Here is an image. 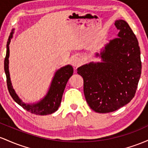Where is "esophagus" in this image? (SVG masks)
<instances>
[{
    "label": "esophagus",
    "mask_w": 148,
    "mask_h": 148,
    "mask_svg": "<svg viewBox=\"0 0 148 148\" xmlns=\"http://www.w3.org/2000/svg\"><path fill=\"white\" fill-rule=\"evenodd\" d=\"M71 64L74 67H77V66H79L81 64L80 59L77 57V56H75V57L73 58L72 60H71Z\"/></svg>",
    "instance_id": "1"
}]
</instances>
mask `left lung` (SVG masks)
Returning a JSON list of instances; mask_svg holds the SVG:
<instances>
[{"label":"left lung","mask_w":148,"mask_h":148,"mask_svg":"<svg viewBox=\"0 0 148 148\" xmlns=\"http://www.w3.org/2000/svg\"><path fill=\"white\" fill-rule=\"evenodd\" d=\"M117 38L109 41L100 54L101 62H90L77 69L84 79L88 105L96 112L107 113L127 105L135 96L141 74L138 42L129 24L114 22Z\"/></svg>","instance_id":"left-lung-1"}]
</instances>
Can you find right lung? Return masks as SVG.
<instances>
[{"mask_svg":"<svg viewBox=\"0 0 148 148\" xmlns=\"http://www.w3.org/2000/svg\"><path fill=\"white\" fill-rule=\"evenodd\" d=\"M13 33H14V29H12V31L8 38L7 52H6V56L4 61V70L6 75V78H7V85L10 94L16 103H17L23 108L31 112L32 114H38V115H46V114H52L57 110L60 106L63 93L65 89L68 80L73 73V69L72 66L67 65L56 71L52 79L49 91L45 96L36 103H25L21 100V99H19V96L16 94L15 91L13 89L10 77L9 59H8L10 56L9 45L11 39L12 38Z\"/></svg>","mask_w":148,"mask_h":148,"instance_id":"right-lung-1","label":"right lung"}]
</instances>
